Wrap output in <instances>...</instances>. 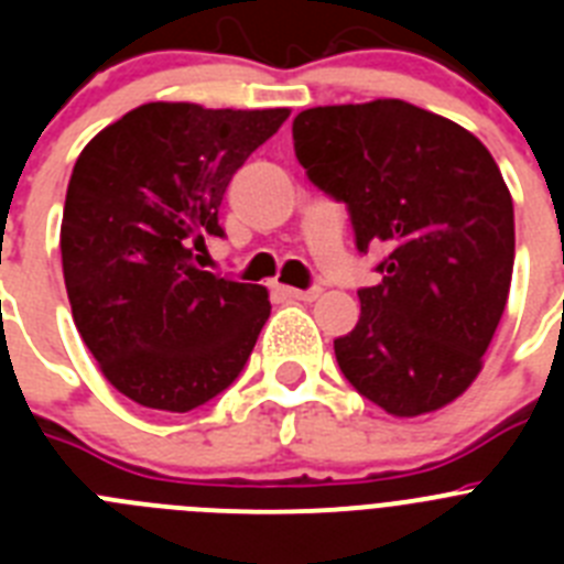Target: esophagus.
<instances>
[{"instance_id":"34e87169","label":"esophagus","mask_w":564,"mask_h":564,"mask_svg":"<svg viewBox=\"0 0 564 564\" xmlns=\"http://www.w3.org/2000/svg\"><path fill=\"white\" fill-rule=\"evenodd\" d=\"M279 291L285 293L288 299H296V302H313V299L318 296V288H313V291H299V288H279Z\"/></svg>"}]
</instances>
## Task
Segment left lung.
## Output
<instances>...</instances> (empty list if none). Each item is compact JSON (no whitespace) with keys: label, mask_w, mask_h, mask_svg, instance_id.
<instances>
[{"label":"left lung","mask_w":564,"mask_h":564,"mask_svg":"<svg viewBox=\"0 0 564 564\" xmlns=\"http://www.w3.org/2000/svg\"><path fill=\"white\" fill-rule=\"evenodd\" d=\"M299 163L347 203L358 251L383 242L378 285L336 338L344 378L392 417L437 412L475 383L514 271V206L495 158L443 115L398 98L313 107Z\"/></svg>","instance_id":"8db88e82"}]
</instances>
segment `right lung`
<instances>
[{
    "label": "right lung",
    "mask_w": 564,
    "mask_h": 564,
    "mask_svg": "<svg viewBox=\"0 0 564 564\" xmlns=\"http://www.w3.org/2000/svg\"><path fill=\"white\" fill-rule=\"evenodd\" d=\"M291 109L152 101L82 149L62 217L73 322L129 401L188 412L239 376L271 316L262 285L194 265L223 194Z\"/></svg>",
    "instance_id": "obj_1"
}]
</instances>
